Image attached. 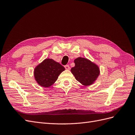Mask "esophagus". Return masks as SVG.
I'll list each match as a JSON object with an SVG mask.
<instances>
[{"label": "esophagus", "mask_w": 135, "mask_h": 135, "mask_svg": "<svg viewBox=\"0 0 135 135\" xmlns=\"http://www.w3.org/2000/svg\"><path fill=\"white\" fill-rule=\"evenodd\" d=\"M65 69H66V70H69V69H70V66H69L68 65H65Z\"/></svg>", "instance_id": "obj_1"}]
</instances>
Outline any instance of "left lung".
<instances>
[{
    "label": "left lung",
    "instance_id": "obj_1",
    "mask_svg": "<svg viewBox=\"0 0 135 135\" xmlns=\"http://www.w3.org/2000/svg\"><path fill=\"white\" fill-rule=\"evenodd\" d=\"M75 66L71 69V71L75 79L84 85L92 84L99 75V69L96 65L90 61L79 57L74 60Z\"/></svg>",
    "mask_w": 135,
    "mask_h": 135
}]
</instances>
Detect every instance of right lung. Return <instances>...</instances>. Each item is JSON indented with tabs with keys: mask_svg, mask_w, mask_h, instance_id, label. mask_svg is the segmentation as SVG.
Returning <instances> with one entry per match:
<instances>
[{
	"mask_svg": "<svg viewBox=\"0 0 135 135\" xmlns=\"http://www.w3.org/2000/svg\"><path fill=\"white\" fill-rule=\"evenodd\" d=\"M65 68L54 60L47 59L36 66L34 76L38 83L44 87H49L57 79Z\"/></svg>",
	"mask_w": 135,
	"mask_h": 135,
	"instance_id": "add662e5",
	"label": "right lung"
}]
</instances>
